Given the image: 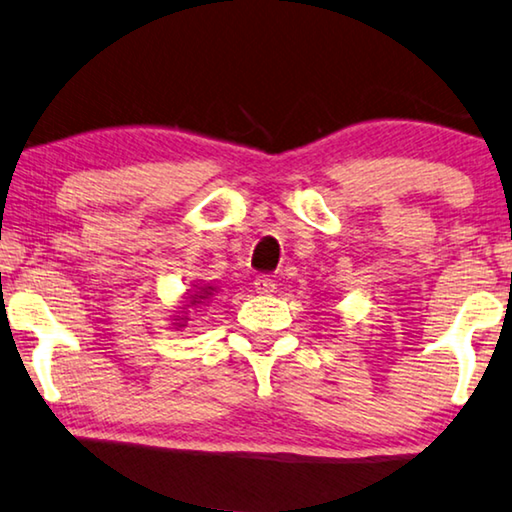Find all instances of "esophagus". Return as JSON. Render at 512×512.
<instances>
[{
  "label": "esophagus",
  "mask_w": 512,
  "mask_h": 512,
  "mask_svg": "<svg viewBox=\"0 0 512 512\" xmlns=\"http://www.w3.org/2000/svg\"><path fill=\"white\" fill-rule=\"evenodd\" d=\"M253 285L257 289V294H273L275 291V282L269 278V275H257Z\"/></svg>",
  "instance_id": "obj_1"
}]
</instances>
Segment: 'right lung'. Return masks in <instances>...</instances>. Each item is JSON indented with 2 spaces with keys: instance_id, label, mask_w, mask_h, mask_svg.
Returning <instances> with one entry per match:
<instances>
[{
  "instance_id": "obj_1",
  "label": "right lung",
  "mask_w": 512,
  "mask_h": 512,
  "mask_svg": "<svg viewBox=\"0 0 512 512\" xmlns=\"http://www.w3.org/2000/svg\"><path fill=\"white\" fill-rule=\"evenodd\" d=\"M216 287H200V291H196V294H193L191 296V305H200L202 303V300H207L209 296H212V291H214ZM175 321H180V326H184V316H182V319H175Z\"/></svg>"
}]
</instances>
